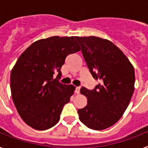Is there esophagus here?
Listing matches in <instances>:
<instances>
[{
  "label": "esophagus",
  "mask_w": 148,
  "mask_h": 148,
  "mask_svg": "<svg viewBox=\"0 0 148 148\" xmlns=\"http://www.w3.org/2000/svg\"><path fill=\"white\" fill-rule=\"evenodd\" d=\"M80 89H81L80 87H75V93H77V94L79 93V92H80Z\"/></svg>",
  "instance_id": "1"
}]
</instances>
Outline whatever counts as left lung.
Returning <instances> with one entry per match:
<instances>
[{
    "mask_svg": "<svg viewBox=\"0 0 148 148\" xmlns=\"http://www.w3.org/2000/svg\"><path fill=\"white\" fill-rule=\"evenodd\" d=\"M75 38L90 73L100 81L92 90L81 88L87 104L78 110L79 119L92 130H104L119 120L130 103L134 91V68L110 40L95 36Z\"/></svg>",
    "mask_w": 148,
    "mask_h": 148,
    "instance_id": "obj_1",
    "label": "left lung"
}]
</instances>
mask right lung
Here are the masks:
<instances>
[{
	"mask_svg": "<svg viewBox=\"0 0 148 148\" xmlns=\"http://www.w3.org/2000/svg\"><path fill=\"white\" fill-rule=\"evenodd\" d=\"M75 38L53 36L35 41L21 55L12 70L13 102L22 119L35 130L56 125L74 93V86L62 84L58 79L66 56L81 49Z\"/></svg>",
	"mask_w": 148,
	"mask_h": 148,
	"instance_id": "right-lung-1",
	"label": "right lung"
}]
</instances>
